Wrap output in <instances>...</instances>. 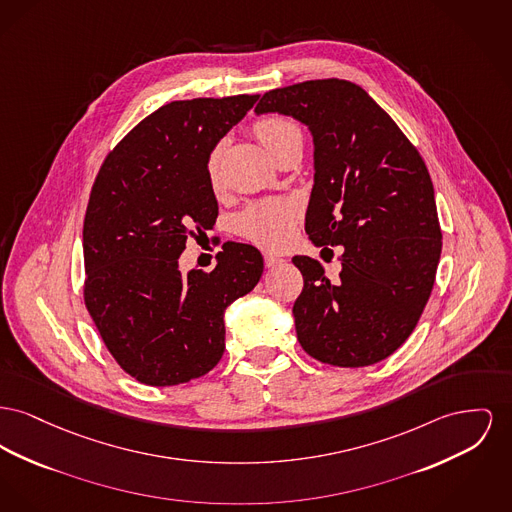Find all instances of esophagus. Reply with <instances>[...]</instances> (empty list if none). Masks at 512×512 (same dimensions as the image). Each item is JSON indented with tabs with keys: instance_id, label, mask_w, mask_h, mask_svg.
<instances>
[{
	"instance_id": "34e87169",
	"label": "esophagus",
	"mask_w": 512,
	"mask_h": 512,
	"mask_svg": "<svg viewBox=\"0 0 512 512\" xmlns=\"http://www.w3.org/2000/svg\"><path fill=\"white\" fill-rule=\"evenodd\" d=\"M282 263V259L280 257H276V255H265V265L271 269V267H276V265H280Z\"/></svg>"
}]
</instances>
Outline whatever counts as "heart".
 I'll return each mask as SVG.
<instances>
[{
    "label": "heart",
    "mask_w": 512,
    "mask_h": 512,
    "mask_svg": "<svg viewBox=\"0 0 512 512\" xmlns=\"http://www.w3.org/2000/svg\"><path fill=\"white\" fill-rule=\"evenodd\" d=\"M255 137L265 147V151L276 158L278 154L294 145L301 147L300 129L286 118L271 116L263 118L253 127ZM207 176L212 189L220 187V149H214L207 162ZM300 218L298 203L290 199H274L261 201L251 205L238 218L241 234L247 240L265 247V249H280L292 240L296 222Z\"/></svg>",
    "instance_id": "heart-1"
}]
</instances>
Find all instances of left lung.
Returning <instances> with one entry per match:
<instances>
[{"label":"left lung","instance_id":"left-lung-1","mask_svg":"<svg viewBox=\"0 0 512 512\" xmlns=\"http://www.w3.org/2000/svg\"><path fill=\"white\" fill-rule=\"evenodd\" d=\"M309 127L315 185L305 232L317 247L344 245L338 284L296 255L301 348L338 367L389 358L416 329L441 257L435 191L418 149L358 85L317 79L265 92L255 114ZM331 251V249H329Z\"/></svg>","mask_w":512,"mask_h":512}]
</instances>
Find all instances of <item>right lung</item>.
Here are the masks:
<instances>
[{
	"mask_svg": "<svg viewBox=\"0 0 512 512\" xmlns=\"http://www.w3.org/2000/svg\"><path fill=\"white\" fill-rule=\"evenodd\" d=\"M259 94L164 104L110 152L83 226L85 305L106 348L139 383L203 377L224 354V311L249 294L263 257L224 243L211 272L181 274L189 236L216 222L207 162Z\"/></svg>",
	"mask_w": 512,
	"mask_h": 512,
	"instance_id": "right-lung-1",
	"label": "right lung"
}]
</instances>
